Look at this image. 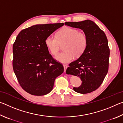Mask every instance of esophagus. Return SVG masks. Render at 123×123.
I'll return each instance as SVG.
<instances>
[{
    "label": "esophagus",
    "instance_id": "esophagus-1",
    "mask_svg": "<svg viewBox=\"0 0 123 123\" xmlns=\"http://www.w3.org/2000/svg\"><path fill=\"white\" fill-rule=\"evenodd\" d=\"M63 67H64V72H66V69H67V68L68 66H67V65H66V64H64V65H63Z\"/></svg>",
    "mask_w": 123,
    "mask_h": 123
}]
</instances>
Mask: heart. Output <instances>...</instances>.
<instances>
[{
	"mask_svg": "<svg viewBox=\"0 0 123 123\" xmlns=\"http://www.w3.org/2000/svg\"><path fill=\"white\" fill-rule=\"evenodd\" d=\"M88 44L87 35L78 29L64 27L57 32L56 38L48 36L45 39V46L53 55H56L61 45H63V53L57 54L55 59L62 63L71 62L74 57L78 58L84 53Z\"/></svg>",
	"mask_w": 123,
	"mask_h": 123,
	"instance_id": "b5f03b06",
	"label": "heart"
}]
</instances>
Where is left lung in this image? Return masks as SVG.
Wrapping results in <instances>:
<instances>
[{"label":"left lung","mask_w":123,"mask_h":123,"mask_svg":"<svg viewBox=\"0 0 123 123\" xmlns=\"http://www.w3.org/2000/svg\"><path fill=\"white\" fill-rule=\"evenodd\" d=\"M65 25L81 29L87 35L88 44L84 53L69 64L66 70L80 77L81 85L74 87L76 92L87 94L96 90L101 85L109 70L110 49L106 36L91 20L66 22Z\"/></svg>","instance_id":"8db88e82"}]
</instances>
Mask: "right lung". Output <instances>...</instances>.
Returning a JSON list of instances; mask_svg holds the SVG:
<instances>
[{
    "mask_svg": "<svg viewBox=\"0 0 123 123\" xmlns=\"http://www.w3.org/2000/svg\"><path fill=\"white\" fill-rule=\"evenodd\" d=\"M63 25H35L22 30L16 37L13 45V71L20 86L29 94H48L55 79L63 73V66L49 54L45 39Z\"/></svg>",
    "mask_w": 123,
    "mask_h": 123,
    "instance_id": "right-lung-1",
    "label": "right lung"
}]
</instances>
